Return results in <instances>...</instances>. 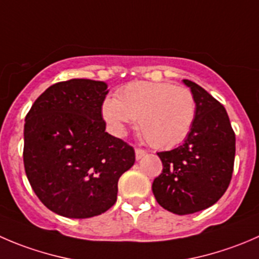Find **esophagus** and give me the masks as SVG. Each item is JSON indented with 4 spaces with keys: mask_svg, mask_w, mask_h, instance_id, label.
I'll return each mask as SVG.
<instances>
[{
    "mask_svg": "<svg viewBox=\"0 0 259 259\" xmlns=\"http://www.w3.org/2000/svg\"><path fill=\"white\" fill-rule=\"evenodd\" d=\"M145 155H147V150L140 149V148H135V158H137L138 160L142 159V158L145 157Z\"/></svg>",
    "mask_w": 259,
    "mask_h": 259,
    "instance_id": "1",
    "label": "esophagus"
}]
</instances>
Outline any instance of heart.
<instances>
[{"label": "heart", "mask_w": 259, "mask_h": 259, "mask_svg": "<svg viewBox=\"0 0 259 259\" xmlns=\"http://www.w3.org/2000/svg\"><path fill=\"white\" fill-rule=\"evenodd\" d=\"M196 115L192 92L164 82H133L102 104V117L112 133L124 135L139 119V129L155 148H172L187 138Z\"/></svg>", "instance_id": "obj_1"}]
</instances>
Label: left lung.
I'll return each mask as SVG.
<instances>
[{
	"label": "left lung",
	"mask_w": 259,
	"mask_h": 259,
	"mask_svg": "<svg viewBox=\"0 0 259 259\" xmlns=\"http://www.w3.org/2000/svg\"><path fill=\"white\" fill-rule=\"evenodd\" d=\"M196 102L192 127L182 145L159 152L163 170L152 190L163 209L187 215L212 206L229 186L235 134L225 107L195 82L183 79Z\"/></svg>",
	"instance_id": "1"
}]
</instances>
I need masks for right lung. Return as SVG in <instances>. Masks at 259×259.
Masks as SVG:
<instances>
[{
  "label": "right lung",
  "mask_w": 259,
  "mask_h": 259,
  "mask_svg": "<svg viewBox=\"0 0 259 259\" xmlns=\"http://www.w3.org/2000/svg\"><path fill=\"white\" fill-rule=\"evenodd\" d=\"M101 81L74 78L45 90L25 117L24 165L35 195L49 210L73 219L107 211L135 153L105 132Z\"/></svg>",
  "instance_id": "right-lung-1"
}]
</instances>
